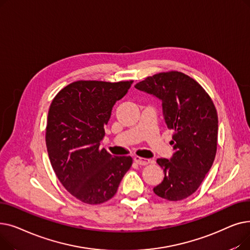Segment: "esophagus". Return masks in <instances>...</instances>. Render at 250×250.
I'll return each mask as SVG.
<instances>
[{"instance_id": "34e87169", "label": "esophagus", "mask_w": 250, "mask_h": 250, "mask_svg": "<svg viewBox=\"0 0 250 250\" xmlns=\"http://www.w3.org/2000/svg\"><path fill=\"white\" fill-rule=\"evenodd\" d=\"M134 160L136 163H138L139 165H147L151 162V160L149 159H145V158H142L140 156H135L134 157Z\"/></svg>"}]
</instances>
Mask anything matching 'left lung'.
I'll return each mask as SVG.
<instances>
[{
    "label": "left lung",
    "instance_id": "8db88e82",
    "mask_svg": "<svg viewBox=\"0 0 250 250\" xmlns=\"http://www.w3.org/2000/svg\"><path fill=\"white\" fill-rule=\"evenodd\" d=\"M136 89L162 102L164 121L174 130V153L170 159H157L163 181L153 188L167 201H181L199 188L215 160L218 115L204 88L180 72L159 73L136 84Z\"/></svg>",
    "mask_w": 250,
    "mask_h": 250
}]
</instances>
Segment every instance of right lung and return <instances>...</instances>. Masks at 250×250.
<instances>
[{
    "label": "right lung",
    "mask_w": 250,
    "mask_h": 250,
    "mask_svg": "<svg viewBox=\"0 0 250 250\" xmlns=\"http://www.w3.org/2000/svg\"><path fill=\"white\" fill-rule=\"evenodd\" d=\"M133 81H77L52 100L45 143L52 169L63 188L89 205L107 202L132 166L129 156L114 157L100 149L113 105Z\"/></svg>",
    "instance_id": "add662e5"
}]
</instances>
